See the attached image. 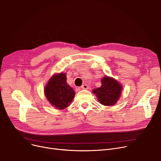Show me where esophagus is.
<instances>
[{
  "label": "esophagus",
  "mask_w": 161,
  "mask_h": 161,
  "mask_svg": "<svg viewBox=\"0 0 161 161\" xmlns=\"http://www.w3.org/2000/svg\"><path fill=\"white\" fill-rule=\"evenodd\" d=\"M81 88L82 89H89V86H88L87 85H86V84H84V85L81 86Z\"/></svg>",
  "instance_id": "obj_1"
}]
</instances>
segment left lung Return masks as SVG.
<instances>
[{"label":"left lung","instance_id":"8db88e82","mask_svg":"<svg viewBox=\"0 0 161 161\" xmlns=\"http://www.w3.org/2000/svg\"><path fill=\"white\" fill-rule=\"evenodd\" d=\"M102 86L93 89L99 102L104 106L114 105L121 96L122 87L114 78L106 76L102 80Z\"/></svg>","mask_w":161,"mask_h":161}]
</instances>
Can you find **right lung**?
Returning a JSON list of instances; mask_svg holds the SVG:
<instances>
[{"label": "right lung", "instance_id": "1", "mask_svg": "<svg viewBox=\"0 0 161 161\" xmlns=\"http://www.w3.org/2000/svg\"><path fill=\"white\" fill-rule=\"evenodd\" d=\"M45 95L49 102L58 109H63L69 106L75 92L66 83V74L53 75L45 87Z\"/></svg>", "mask_w": 161, "mask_h": 161}]
</instances>
